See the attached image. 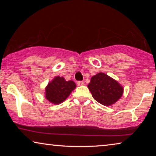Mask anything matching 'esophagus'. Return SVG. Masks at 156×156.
Masks as SVG:
<instances>
[{
  "instance_id": "34e87169",
  "label": "esophagus",
  "mask_w": 156,
  "mask_h": 156,
  "mask_svg": "<svg viewBox=\"0 0 156 156\" xmlns=\"http://www.w3.org/2000/svg\"><path fill=\"white\" fill-rule=\"evenodd\" d=\"M76 83H77V84L79 85V86H82V85L84 84V82H82V81H78Z\"/></svg>"
}]
</instances>
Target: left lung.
<instances>
[{
	"label": "left lung",
	"mask_w": 156,
	"mask_h": 156,
	"mask_svg": "<svg viewBox=\"0 0 156 156\" xmlns=\"http://www.w3.org/2000/svg\"><path fill=\"white\" fill-rule=\"evenodd\" d=\"M88 88L94 99L104 106L116 103L123 92V87L117 81L103 72L91 78Z\"/></svg>",
	"instance_id": "8db88e82"
}]
</instances>
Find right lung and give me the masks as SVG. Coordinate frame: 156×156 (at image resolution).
Listing matches in <instances>:
<instances>
[{
  "mask_svg": "<svg viewBox=\"0 0 156 156\" xmlns=\"http://www.w3.org/2000/svg\"><path fill=\"white\" fill-rule=\"evenodd\" d=\"M75 88L76 84L73 81H66L62 76H55L46 87L45 97L51 103L59 104L65 101Z\"/></svg>",
  "mask_w": 156,
  "mask_h": 156,
  "instance_id": "right-lung-1",
  "label": "right lung"
}]
</instances>
